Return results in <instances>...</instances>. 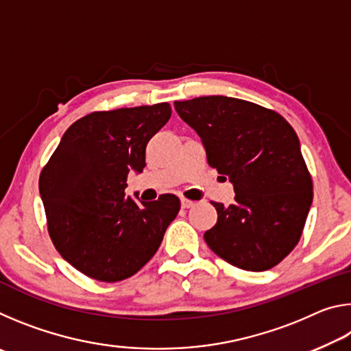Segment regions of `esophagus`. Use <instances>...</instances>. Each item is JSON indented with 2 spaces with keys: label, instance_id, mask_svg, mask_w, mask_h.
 I'll use <instances>...</instances> for the list:
<instances>
[{
  "label": "esophagus",
  "instance_id": "esophagus-1",
  "mask_svg": "<svg viewBox=\"0 0 351 351\" xmlns=\"http://www.w3.org/2000/svg\"><path fill=\"white\" fill-rule=\"evenodd\" d=\"M181 206L184 207V209H190V207L195 206V201L187 199V198H181Z\"/></svg>",
  "mask_w": 351,
  "mask_h": 351
}]
</instances>
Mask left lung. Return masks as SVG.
Segmentation results:
<instances>
[{"mask_svg":"<svg viewBox=\"0 0 351 351\" xmlns=\"http://www.w3.org/2000/svg\"><path fill=\"white\" fill-rule=\"evenodd\" d=\"M198 133L207 162L234 186V203H213L217 224L204 234L213 252L246 271H266L299 241L313 182L293 127L246 100L204 96L175 102Z\"/></svg>","mask_w":351,"mask_h":351,"instance_id":"obj_1","label":"left lung"}]
</instances>
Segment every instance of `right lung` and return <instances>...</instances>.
Listing matches in <instances>:
<instances>
[{
  "mask_svg": "<svg viewBox=\"0 0 351 351\" xmlns=\"http://www.w3.org/2000/svg\"><path fill=\"white\" fill-rule=\"evenodd\" d=\"M170 116L169 104L91 112L64 132L41 171L52 243L85 276L119 282L136 274L180 212L171 193L139 204L125 195L128 173H142L148 141Z\"/></svg>",
  "mask_w": 351,
  "mask_h": 351,
  "instance_id": "add662e5",
  "label": "right lung"
}]
</instances>
